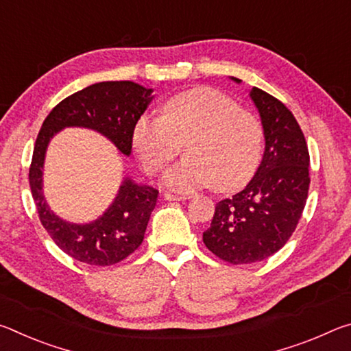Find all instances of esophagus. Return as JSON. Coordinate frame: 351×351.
Returning a JSON list of instances; mask_svg holds the SVG:
<instances>
[{
    "mask_svg": "<svg viewBox=\"0 0 351 351\" xmlns=\"http://www.w3.org/2000/svg\"><path fill=\"white\" fill-rule=\"evenodd\" d=\"M190 195H176V193H164V199L167 201H184V199H189Z\"/></svg>",
    "mask_w": 351,
    "mask_h": 351,
    "instance_id": "obj_1",
    "label": "esophagus"
}]
</instances>
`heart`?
Returning <instances> with one entry per match:
<instances>
[{
	"mask_svg": "<svg viewBox=\"0 0 351 351\" xmlns=\"http://www.w3.org/2000/svg\"><path fill=\"white\" fill-rule=\"evenodd\" d=\"M133 145L150 175L162 173L184 145L187 156L169 171L165 186L190 192L213 184L228 192L245 186L257 171L263 127L223 93L195 88L170 97L161 117H139Z\"/></svg>",
	"mask_w": 351,
	"mask_h": 351,
	"instance_id": "heart-1",
	"label": "heart"
}]
</instances>
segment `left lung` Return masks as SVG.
<instances>
[{"mask_svg":"<svg viewBox=\"0 0 351 351\" xmlns=\"http://www.w3.org/2000/svg\"><path fill=\"white\" fill-rule=\"evenodd\" d=\"M251 97L263 125V161L241 192L217 203L203 232L206 247L230 265L257 263L287 245L310 189V153L294 114L260 88Z\"/></svg>","mask_w":351,"mask_h":351,"instance_id":"1","label":"left lung"}]
</instances>
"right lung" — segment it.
Listing matches in <instances>:
<instances>
[{
  "label": "right lung",
  "mask_w": 351,
  "mask_h": 351,
  "mask_svg": "<svg viewBox=\"0 0 351 351\" xmlns=\"http://www.w3.org/2000/svg\"><path fill=\"white\" fill-rule=\"evenodd\" d=\"M152 99V90L134 82H100L63 99L45 119L35 141L29 184L43 228L56 245L77 261L111 266L133 254L144 241L158 190L125 180L114 203L96 221H63L49 210L41 190V169L49 139L64 127H86L106 136L123 154H130L133 128Z\"/></svg>",
  "instance_id": "add662e5"
}]
</instances>
